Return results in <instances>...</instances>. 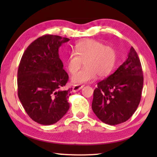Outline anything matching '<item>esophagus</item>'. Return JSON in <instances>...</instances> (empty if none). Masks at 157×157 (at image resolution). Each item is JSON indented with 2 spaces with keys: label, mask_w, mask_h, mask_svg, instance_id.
Instances as JSON below:
<instances>
[{
  "label": "esophagus",
  "mask_w": 157,
  "mask_h": 157,
  "mask_svg": "<svg viewBox=\"0 0 157 157\" xmlns=\"http://www.w3.org/2000/svg\"><path fill=\"white\" fill-rule=\"evenodd\" d=\"M84 85H80V84H76V85H74L73 86V91L74 92H76L79 91V90H80L81 89L83 88Z\"/></svg>",
  "instance_id": "obj_1"
}]
</instances>
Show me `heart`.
<instances>
[{"label":"heart","instance_id":"1","mask_svg":"<svg viewBox=\"0 0 157 157\" xmlns=\"http://www.w3.org/2000/svg\"><path fill=\"white\" fill-rule=\"evenodd\" d=\"M116 53L112 47L95 39H86L78 42L66 59V67L71 73H75L82 65L85 68L71 78L73 83L80 84L94 80L98 77L109 75L114 68Z\"/></svg>","mask_w":157,"mask_h":157}]
</instances>
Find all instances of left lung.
Returning <instances> with one entry per match:
<instances>
[{"label": "left lung", "mask_w": 157, "mask_h": 157, "mask_svg": "<svg viewBox=\"0 0 157 157\" xmlns=\"http://www.w3.org/2000/svg\"><path fill=\"white\" fill-rule=\"evenodd\" d=\"M143 86L141 63L136 50L131 47L125 62L98 83L94 91L92 109L106 124L116 125L124 123L138 108Z\"/></svg>", "instance_id": "obj_1"}]
</instances>
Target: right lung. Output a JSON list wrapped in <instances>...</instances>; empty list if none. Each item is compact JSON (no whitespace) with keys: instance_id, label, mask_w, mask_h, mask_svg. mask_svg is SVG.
Returning <instances> with one entry per match:
<instances>
[{"instance_id":"obj_1","label":"right lung","mask_w":157,"mask_h":157,"mask_svg":"<svg viewBox=\"0 0 157 157\" xmlns=\"http://www.w3.org/2000/svg\"><path fill=\"white\" fill-rule=\"evenodd\" d=\"M69 40L52 34L39 37L26 48L18 66V98L30 118L44 125L57 123L70 107L72 89H62L68 75L58 52Z\"/></svg>"}]
</instances>
